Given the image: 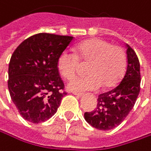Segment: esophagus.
I'll list each match as a JSON object with an SVG mask.
<instances>
[{"label":"esophagus","mask_w":151,"mask_h":151,"mask_svg":"<svg viewBox=\"0 0 151 151\" xmlns=\"http://www.w3.org/2000/svg\"><path fill=\"white\" fill-rule=\"evenodd\" d=\"M72 94H73L74 96H76L77 97H81V96H83L82 93H77V92H72Z\"/></svg>","instance_id":"1"}]
</instances>
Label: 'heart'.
Instances as JSON below:
<instances>
[{"label": "heart", "mask_w": 151, "mask_h": 151, "mask_svg": "<svg viewBox=\"0 0 151 151\" xmlns=\"http://www.w3.org/2000/svg\"><path fill=\"white\" fill-rule=\"evenodd\" d=\"M82 63H88V76L70 81L68 88L73 91L96 90L103 85L111 88L121 79L127 66V56L120 46L111 45L109 41L95 38L78 45L76 53L63 51L57 59L59 73L66 80L72 79Z\"/></svg>", "instance_id": "obj_1"}]
</instances>
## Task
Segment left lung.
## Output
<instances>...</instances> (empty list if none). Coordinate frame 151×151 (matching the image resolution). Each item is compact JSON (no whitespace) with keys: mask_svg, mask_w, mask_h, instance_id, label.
<instances>
[{"mask_svg":"<svg viewBox=\"0 0 151 151\" xmlns=\"http://www.w3.org/2000/svg\"><path fill=\"white\" fill-rule=\"evenodd\" d=\"M127 64L121 81L111 90L99 95L97 106L85 112L86 121L100 130H111L120 125L134 108L140 93V63L134 50L127 44Z\"/></svg>","mask_w":151,"mask_h":151,"instance_id":"obj_1","label":"left lung"}]
</instances>
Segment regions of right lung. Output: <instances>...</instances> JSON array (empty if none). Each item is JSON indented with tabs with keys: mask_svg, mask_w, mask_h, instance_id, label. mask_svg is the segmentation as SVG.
<instances>
[{
	"mask_svg": "<svg viewBox=\"0 0 151 151\" xmlns=\"http://www.w3.org/2000/svg\"><path fill=\"white\" fill-rule=\"evenodd\" d=\"M72 40V36L37 33L24 40L12 54L8 87L11 100L25 120L41 123L56 112L67 94L57 59Z\"/></svg>",
	"mask_w": 151,
	"mask_h": 151,
	"instance_id": "right-lung-1",
	"label": "right lung"
}]
</instances>
